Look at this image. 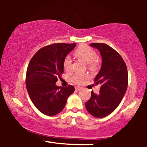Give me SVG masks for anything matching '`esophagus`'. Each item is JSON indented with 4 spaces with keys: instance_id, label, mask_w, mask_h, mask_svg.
Instances as JSON below:
<instances>
[{
    "instance_id": "esophagus-1",
    "label": "esophagus",
    "mask_w": 147,
    "mask_h": 147,
    "mask_svg": "<svg viewBox=\"0 0 147 147\" xmlns=\"http://www.w3.org/2000/svg\"><path fill=\"white\" fill-rule=\"evenodd\" d=\"M75 89H76V90H81L82 88L80 87V86H76Z\"/></svg>"
}]
</instances>
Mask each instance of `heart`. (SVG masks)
I'll return each mask as SVG.
<instances>
[{
  "label": "heart",
  "mask_w": 147,
  "mask_h": 147,
  "mask_svg": "<svg viewBox=\"0 0 147 147\" xmlns=\"http://www.w3.org/2000/svg\"><path fill=\"white\" fill-rule=\"evenodd\" d=\"M75 55L86 63L89 64L90 68H93L95 66L94 62L97 57V54L92 49L86 45H82L75 51ZM63 66L65 71H69L71 68V58L69 55H67L64 58L63 62ZM87 76L85 75H76L74 76L72 80L76 84L82 83L84 80L86 79Z\"/></svg>",
  "instance_id": "obj_1"
}]
</instances>
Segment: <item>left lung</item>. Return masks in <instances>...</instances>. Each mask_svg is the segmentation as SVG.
I'll list each match as a JSON object with an SVG mask.
<instances>
[{"mask_svg":"<svg viewBox=\"0 0 147 147\" xmlns=\"http://www.w3.org/2000/svg\"><path fill=\"white\" fill-rule=\"evenodd\" d=\"M102 57L100 71L94 78L100 84V92H91V97L85 103L88 112L95 117L102 118L111 114L119 105L127 90L128 74L126 65L119 53L104 43H92Z\"/></svg>","mask_w":147,"mask_h":147,"instance_id":"left-lung-1","label":"left lung"}]
</instances>
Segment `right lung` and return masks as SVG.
Wrapping results in <instances>:
<instances>
[{
  "mask_svg": "<svg viewBox=\"0 0 147 147\" xmlns=\"http://www.w3.org/2000/svg\"><path fill=\"white\" fill-rule=\"evenodd\" d=\"M76 45L53 44L38 51L30 60L26 72V88L32 102L45 115L53 116L60 113L75 90L71 85L64 88L55 84L63 73L64 58Z\"/></svg>",
  "mask_w": 147,
  "mask_h": 147,
  "instance_id": "right-lung-1",
  "label": "right lung"
}]
</instances>
